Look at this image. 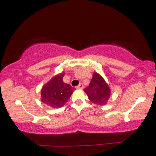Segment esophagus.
<instances>
[{"label":"esophagus","mask_w":156,"mask_h":156,"mask_svg":"<svg viewBox=\"0 0 156 156\" xmlns=\"http://www.w3.org/2000/svg\"><path fill=\"white\" fill-rule=\"evenodd\" d=\"M83 83H80L79 85L76 87V89H83Z\"/></svg>","instance_id":"34e87169"}]
</instances>
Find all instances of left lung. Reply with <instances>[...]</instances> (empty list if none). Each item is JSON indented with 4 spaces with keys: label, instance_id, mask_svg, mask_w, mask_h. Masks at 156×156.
Returning a JSON list of instances; mask_svg holds the SVG:
<instances>
[{
    "label": "left lung",
    "instance_id": "1",
    "mask_svg": "<svg viewBox=\"0 0 156 156\" xmlns=\"http://www.w3.org/2000/svg\"><path fill=\"white\" fill-rule=\"evenodd\" d=\"M85 93L93 103L104 105L109 99L110 90L109 86L99 74L94 73L90 85L85 90Z\"/></svg>",
    "mask_w": 156,
    "mask_h": 156
}]
</instances>
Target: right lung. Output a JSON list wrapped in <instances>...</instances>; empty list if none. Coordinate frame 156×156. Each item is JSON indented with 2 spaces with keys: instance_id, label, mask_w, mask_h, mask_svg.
I'll return each instance as SVG.
<instances>
[{
  "instance_id": "right-lung-1",
  "label": "right lung",
  "mask_w": 156,
  "mask_h": 156,
  "mask_svg": "<svg viewBox=\"0 0 156 156\" xmlns=\"http://www.w3.org/2000/svg\"><path fill=\"white\" fill-rule=\"evenodd\" d=\"M65 73L55 76L41 90V101L52 108H60L67 102L75 89L63 82Z\"/></svg>"
}]
</instances>
